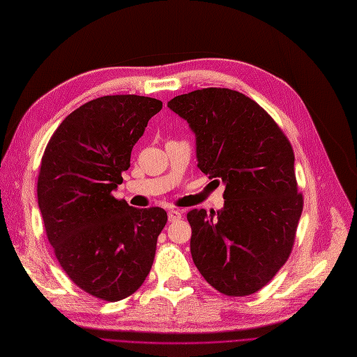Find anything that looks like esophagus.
<instances>
[{
  "mask_svg": "<svg viewBox=\"0 0 357 357\" xmlns=\"http://www.w3.org/2000/svg\"><path fill=\"white\" fill-rule=\"evenodd\" d=\"M181 219V213L178 210H169L168 211V220L169 222H177Z\"/></svg>",
  "mask_w": 357,
  "mask_h": 357,
  "instance_id": "obj_1",
  "label": "esophagus"
}]
</instances>
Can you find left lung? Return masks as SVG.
I'll return each mask as SVG.
<instances>
[{
    "mask_svg": "<svg viewBox=\"0 0 357 357\" xmlns=\"http://www.w3.org/2000/svg\"><path fill=\"white\" fill-rule=\"evenodd\" d=\"M197 137L199 169L225 183L218 213L190 210V253L220 294L247 296L271 282L289 259L304 198L295 155L261 105L226 88L183 93L168 102Z\"/></svg>",
    "mask_w": 357,
    "mask_h": 357,
    "instance_id": "8db88e82",
    "label": "left lung"
}]
</instances>
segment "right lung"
<instances>
[{
    "label": "right lung",
    "instance_id": "right-lung-1",
    "mask_svg": "<svg viewBox=\"0 0 357 357\" xmlns=\"http://www.w3.org/2000/svg\"><path fill=\"white\" fill-rule=\"evenodd\" d=\"M162 102L107 95L63 119L41 158L38 207L66 274L86 294L121 301L144 283L168 220L159 207L134 208L113 190Z\"/></svg>",
    "mask_w": 357,
    "mask_h": 357
}]
</instances>
